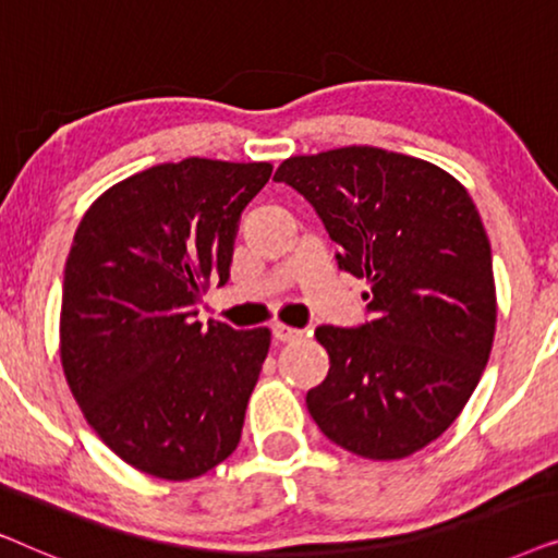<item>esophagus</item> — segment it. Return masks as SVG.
I'll list each match as a JSON object with an SVG mask.
<instances>
[{
  "instance_id": "obj_1",
  "label": "esophagus",
  "mask_w": 558,
  "mask_h": 558,
  "mask_svg": "<svg viewBox=\"0 0 558 558\" xmlns=\"http://www.w3.org/2000/svg\"><path fill=\"white\" fill-rule=\"evenodd\" d=\"M271 332H274V340H279V342H292V340H300L302 335H304V330H296V327H289V325H284V323H277L271 327Z\"/></svg>"
}]
</instances>
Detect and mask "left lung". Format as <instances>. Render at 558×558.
Segmentation results:
<instances>
[{
    "label": "left lung",
    "mask_w": 558,
    "mask_h": 558,
    "mask_svg": "<svg viewBox=\"0 0 558 558\" xmlns=\"http://www.w3.org/2000/svg\"><path fill=\"white\" fill-rule=\"evenodd\" d=\"M277 182L315 205L338 264L368 281L371 323L315 330L330 355L307 393L319 432L365 460H403L441 437L493 350V254L464 185L380 147L289 157Z\"/></svg>",
    "instance_id": "8db88e82"
}]
</instances>
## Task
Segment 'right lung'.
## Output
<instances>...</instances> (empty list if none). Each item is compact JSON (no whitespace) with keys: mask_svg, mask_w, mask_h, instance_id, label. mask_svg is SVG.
Listing matches in <instances>:
<instances>
[{"mask_svg":"<svg viewBox=\"0 0 558 558\" xmlns=\"http://www.w3.org/2000/svg\"><path fill=\"white\" fill-rule=\"evenodd\" d=\"M269 162L187 157L117 182L83 213L65 262L60 363L106 447L147 475L193 480L239 447L269 327H203L239 218Z\"/></svg>","mask_w":558,"mask_h":558,"instance_id":"right-lung-1","label":"right lung"}]
</instances>
